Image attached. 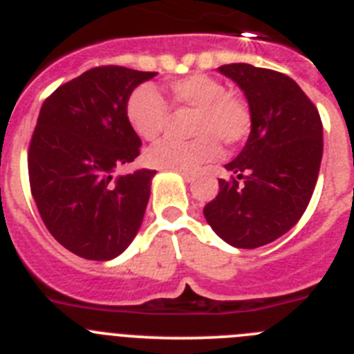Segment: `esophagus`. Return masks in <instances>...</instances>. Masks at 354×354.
<instances>
[{
	"label": "esophagus",
	"mask_w": 354,
	"mask_h": 354,
	"mask_svg": "<svg viewBox=\"0 0 354 354\" xmlns=\"http://www.w3.org/2000/svg\"><path fill=\"white\" fill-rule=\"evenodd\" d=\"M179 175L183 177L186 183H193V179H195V174H192V171H184V170H179Z\"/></svg>",
	"instance_id": "34e87169"
}]
</instances>
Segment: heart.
<instances>
[{
  "mask_svg": "<svg viewBox=\"0 0 354 354\" xmlns=\"http://www.w3.org/2000/svg\"><path fill=\"white\" fill-rule=\"evenodd\" d=\"M175 106L195 109L193 140L165 138L145 154L149 167L162 170H195L220 154V142L239 145L252 129V115L246 102L228 93L227 86L207 74H193L168 86ZM126 115L134 133L143 140L158 138L170 122V108L165 97L150 84H142L127 99Z\"/></svg>",
  "mask_w": 354,
  "mask_h": 354,
  "instance_id": "1",
  "label": "heart"
}]
</instances>
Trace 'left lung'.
<instances>
[{"mask_svg":"<svg viewBox=\"0 0 354 354\" xmlns=\"http://www.w3.org/2000/svg\"><path fill=\"white\" fill-rule=\"evenodd\" d=\"M218 71L243 90L252 131L236 159L232 179L204 207L211 228L234 248H259L289 232L305 212L323 159V124L298 83L250 64Z\"/></svg>","mask_w":354,"mask_h":354,"instance_id":"obj_1","label":"left lung"}]
</instances>
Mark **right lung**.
<instances>
[{"mask_svg":"<svg viewBox=\"0 0 354 354\" xmlns=\"http://www.w3.org/2000/svg\"><path fill=\"white\" fill-rule=\"evenodd\" d=\"M154 76L117 65L90 68L40 108L28 152L31 195L51 236L88 261L118 257L142 227L156 171L115 174L142 147L127 99Z\"/></svg>","mask_w":354,"mask_h":354,"instance_id":"right-lung-1","label":"right lung"}]
</instances>
